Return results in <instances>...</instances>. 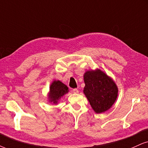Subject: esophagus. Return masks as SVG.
Listing matches in <instances>:
<instances>
[{"instance_id":"1","label":"esophagus","mask_w":148,"mask_h":148,"mask_svg":"<svg viewBox=\"0 0 148 148\" xmlns=\"http://www.w3.org/2000/svg\"><path fill=\"white\" fill-rule=\"evenodd\" d=\"M73 92L74 93H78V92H79V90H78V89L77 88H74L73 89Z\"/></svg>"}]
</instances>
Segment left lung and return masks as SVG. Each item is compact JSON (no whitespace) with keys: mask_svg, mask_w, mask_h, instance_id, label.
I'll use <instances>...</instances> for the list:
<instances>
[{"mask_svg":"<svg viewBox=\"0 0 148 148\" xmlns=\"http://www.w3.org/2000/svg\"><path fill=\"white\" fill-rule=\"evenodd\" d=\"M84 93L96 113L112 107L118 96V88L111 77L100 69L88 71L84 75Z\"/></svg>","mask_w":148,"mask_h":148,"instance_id":"1","label":"left lung"}]
</instances>
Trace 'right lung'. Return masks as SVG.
I'll return each instance as SVG.
<instances>
[{
	"mask_svg": "<svg viewBox=\"0 0 148 148\" xmlns=\"http://www.w3.org/2000/svg\"><path fill=\"white\" fill-rule=\"evenodd\" d=\"M69 92V88L59 80H54L49 88V102L57 104L59 100L65 94Z\"/></svg>",
	"mask_w": 148,
	"mask_h": 148,
	"instance_id": "add662e5",
	"label": "right lung"
}]
</instances>
